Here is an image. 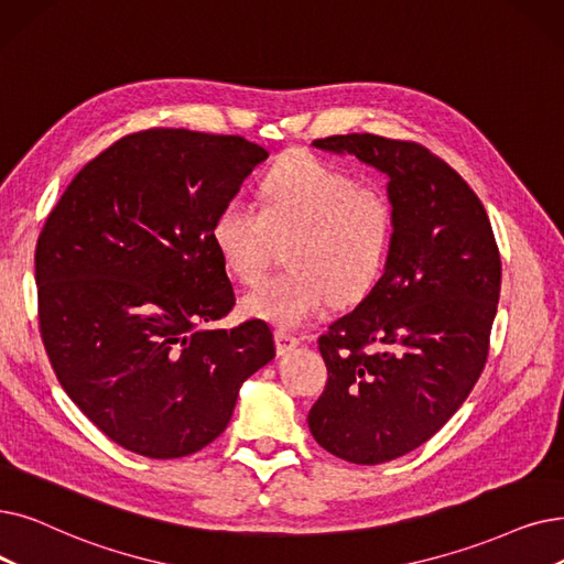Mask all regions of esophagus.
<instances>
[{
    "mask_svg": "<svg viewBox=\"0 0 564 564\" xmlns=\"http://www.w3.org/2000/svg\"><path fill=\"white\" fill-rule=\"evenodd\" d=\"M274 340H276V352H279V355H288L290 350H295V348L300 346V338L288 334V332H283V329H276V332H274Z\"/></svg>",
    "mask_w": 564,
    "mask_h": 564,
    "instance_id": "1",
    "label": "esophagus"
}]
</instances>
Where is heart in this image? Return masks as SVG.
Instances as JSON below:
<instances>
[{
  "mask_svg": "<svg viewBox=\"0 0 564 564\" xmlns=\"http://www.w3.org/2000/svg\"><path fill=\"white\" fill-rule=\"evenodd\" d=\"M262 207L230 198L216 212L212 241L228 272L256 283L290 239V272L264 279L241 300V308L279 327H302L334 300L355 302L369 292L384 267L394 212L376 188L311 154L281 161L260 184Z\"/></svg>",
  "mask_w": 564,
  "mask_h": 564,
  "instance_id": "1",
  "label": "heart"
}]
</instances>
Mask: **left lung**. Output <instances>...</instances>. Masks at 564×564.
Here are the masks:
<instances>
[{"instance_id": "left-lung-1", "label": "left lung", "mask_w": 564, "mask_h": 564, "mask_svg": "<svg viewBox=\"0 0 564 564\" xmlns=\"http://www.w3.org/2000/svg\"><path fill=\"white\" fill-rule=\"evenodd\" d=\"M387 175L394 212L384 272L317 346L323 397L308 412L315 443L357 465L424 445L468 399L488 357L500 253L475 191L408 140L348 133L313 140Z\"/></svg>"}]
</instances>
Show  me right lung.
I'll use <instances>...</instances> for the list:
<instances>
[{"instance_id": "obj_1", "label": "right lung", "mask_w": 564, "mask_h": 564, "mask_svg": "<svg viewBox=\"0 0 564 564\" xmlns=\"http://www.w3.org/2000/svg\"><path fill=\"white\" fill-rule=\"evenodd\" d=\"M267 156L241 135H124L73 177L39 235L45 352L70 401L129 452L207 447L276 355L262 321L205 327L235 306L214 216Z\"/></svg>"}]
</instances>
